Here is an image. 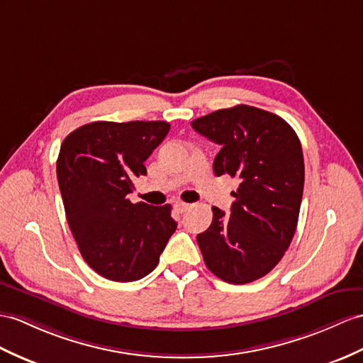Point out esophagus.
I'll return each instance as SVG.
<instances>
[{
    "instance_id": "esophagus-1",
    "label": "esophagus",
    "mask_w": 363,
    "mask_h": 363,
    "mask_svg": "<svg viewBox=\"0 0 363 363\" xmlns=\"http://www.w3.org/2000/svg\"><path fill=\"white\" fill-rule=\"evenodd\" d=\"M174 208L177 209V212H180V214H183V212H186L189 208H191V205L189 203H183V201H177L175 205H174Z\"/></svg>"
}]
</instances>
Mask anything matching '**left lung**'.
I'll use <instances>...</instances> for the list:
<instances>
[{
    "label": "left lung",
    "mask_w": 363,
    "mask_h": 363,
    "mask_svg": "<svg viewBox=\"0 0 363 363\" xmlns=\"http://www.w3.org/2000/svg\"><path fill=\"white\" fill-rule=\"evenodd\" d=\"M191 125L222 146L216 175L240 180L231 216L212 206L211 226L197 235L203 260L228 284H250L276 267L294 237L305 182L302 145L284 118L246 104Z\"/></svg>",
    "instance_id": "left-lung-1"
}]
</instances>
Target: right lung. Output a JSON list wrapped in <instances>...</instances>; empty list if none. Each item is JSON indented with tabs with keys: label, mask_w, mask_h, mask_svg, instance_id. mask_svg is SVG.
<instances>
[{
	"label": "right lung",
	"mask_w": 363,
	"mask_h": 363,
	"mask_svg": "<svg viewBox=\"0 0 363 363\" xmlns=\"http://www.w3.org/2000/svg\"><path fill=\"white\" fill-rule=\"evenodd\" d=\"M169 129L166 121H94L61 143L57 177L67 223L84 262L106 279H143L175 233L171 205L128 199Z\"/></svg>",
	"instance_id": "1"
}]
</instances>
